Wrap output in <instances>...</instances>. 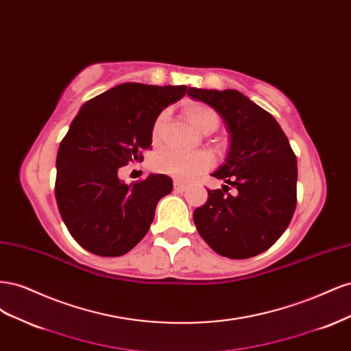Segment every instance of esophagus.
Wrapping results in <instances>:
<instances>
[{"label":"esophagus","mask_w":351,"mask_h":351,"mask_svg":"<svg viewBox=\"0 0 351 351\" xmlns=\"http://www.w3.org/2000/svg\"><path fill=\"white\" fill-rule=\"evenodd\" d=\"M186 189H187L186 183L180 182V180H174V190H177V192H184Z\"/></svg>","instance_id":"34e87169"}]
</instances>
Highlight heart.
Segmentation results:
<instances>
[{
	"mask_svg": "<svg viewBox=\"0 0 351 351\" xmlns=\"http://www.w3.org/2000/svg\"><path fill=\"white\" fill-rule=\"evenodd\" d=\"M187 119L200 132H212L218 124V114L208 105L189 104L186 107ZM167 119V112H161L154 124V142L158 141L159 132ZM214 158L206 151L180 152L176 149H164L159 152L152 161L154 169L159 173L174 176L178 178H192L196 174L205 171L212 165Z\"/></svg>",
	"mask_w": 351,
	"mask_h": 351,
	"instance_id": "1",
	"label": "heart"
}]
</instances>
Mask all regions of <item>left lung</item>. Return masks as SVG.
Masks as SVG:
<instances>
[{"instance_id":"8db88e82","label":"left lung","mask_w":351,"mask_h":351,"mask_svg":"<svg viewBox=\"0 0 351 351\" xmlns=\"http://www.w3.org/2000/svg\"><path fill=\"white\" fill-rule=\"evenodd\" d=\"M187 95L208 104L224 120L230 147L212 176L224 180L208 190L193 221L210 249L230 259H246L269 249L293 218L297 202V159L274 117L234 89L189 88ZM237 190L227 195L228 186Z\"/></svg>"}]
</instances>
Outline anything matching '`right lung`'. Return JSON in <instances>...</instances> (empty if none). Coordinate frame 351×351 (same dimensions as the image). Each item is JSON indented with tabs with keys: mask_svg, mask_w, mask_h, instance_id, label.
Segmentation results:
<instances>
[{
	"mask_svg": "<svg viewBox=\"0 0 351 351\" xmlns=\"http://www.w3.org/2000/svg\"><path fill=\"white\" fill-rule=\"evenodd\" d=\"M187 86L121 83L82 105L57 154L56 199L62 221L83 249L121 256L149 230L159 199L173 180L151 174L134 184L120 168L143 161L156 117L186 95Z\"/></svg>",
	"mask_w": 351,
	"mask_h": 351,
	"instance_id": "add662e5",
	"label": "right lung"
}]
</instances>
